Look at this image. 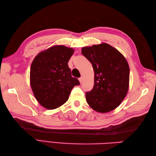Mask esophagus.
<instances>
[{
  "label": "esophagus",
  "instance_id": "34e87169",
  "mask_svg": "<svg viewBox=\"0 0 156 156\" xmlns=\"http://www.w3.org/2000/svg\"><path fill=\"white\" fill-rule=\"evenodd\" d=\"M82 80H83V78H82V77H80V78H79V81H80V83H82Z\"/></svg>",
  "mask_w": 156,
  "mask_h": 156
}]
</instances>
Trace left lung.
<instances>
[{
    "label": "left lung",
    "mask_w": 156,
    "mask_h": 156,
    "mask_svg": "<svg viewBox=\"0 0 156 156\" xmlns=\"http://www.w3.org/2000/svg\"><path fill=\"white\" fill-rule=\"evenodd\" d=\"M82 54L91 62L94 84L86 92L87 103L94 111L108 112L117 108L129 89V67L124 56L107 44L82 49Z\"/></svg>",
    "instance_id": "obj_1"
}]
</instances>
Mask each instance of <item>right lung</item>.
Segmentation results:
<instances>
[{
	"label": "right lung",
	"mask_w": 156,
	"mask_h": 156,
	"mask_svg": "<svg viewBox=\"0 0 156 156\" xmlns=\"http://www.w3.org/2000/svg\"><path fill=\"white\" fill-rule=\"evenodd\" d=\"M74 49L55 45L42 51L33 61L30 83L37 101L48 109L60 107L68 101L72 88L80 84L72 77L68 62Z\"/></svg>",
	"instance_id": "right-lung-1"
}]
</instances>
